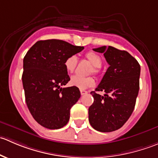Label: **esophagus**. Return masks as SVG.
<instances>
[{
    "instance_id": "esophagus-1",
    "label": "esophagus",
    "mask_w": 158,
    "mask_h": 158,
    "mask_svg": "<svg viewBox=\"0 0 158 158\" xmlns=\"http://www.w3.org/2000/svg\"><path fill=\"white\" fill-rule=\"evenodd\" d=\"M80 93H81V95H86L87 93H88V92H87V91H85V90H80Z\"/></svg>"
}]
</instances>
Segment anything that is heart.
<instances>
[{"mask_svg": "<svg viewBox=\"0 0 158 158\" xmlns=\"http://www.w3.org/2000/svg\"><path fill=\"white\" fill-rule=\"evenodd\" d=\"M85 58L93 66L92 69H91V73H93L94 74H98L99 72V68L101 67L102 59L99 55L95 52H88L85 54ZM77 65V57L76 56H70L67 57L64 62V66L66 71L68 73H73ZM70 85L73 86H76L80 89H85L89 87H92L95 85V80L92 77H81L79 76H73L71 78L69 82Z\"/></svg>", "mask_w": 158, "mask_h": 158, "instance_id": "1", "label": "heart"}]
</instances>
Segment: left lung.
<instances>
[{
  "label": "left lung",
  "instance_id": "obj_1",
  "mask_svg": "<svg viewBox=\"0 0 158 158\" xmlns=\"http://www.w3.org/2000/svg\"><path fill=\"white\" fill-rule=\"evenodd\" d=\"M93 50L104 53L109 67L95 91L91 92L94 102L89 108V123L98 131H114L123 126L135 109L141 66L127 51L110 46Z\"/></svg>",
  "mask_w": 158,
  "mask_h": 158
}]
</instances>
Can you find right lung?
<instances>
[{
  "label": "right lung",
  "instance_id": "1",
  "mask_svg": "<svg viewBox=\"0 0 158 158\" xmlns=\"http://www.w3.org/2000/svg\"><path fill=\"white\" fill-rule=\"evenodd\" d=\"M83 49L60 40H40L23 58L22 82L27 106L44 128L59 129L69 122L70 109L81 94L76 86L61 87L70 80L64 62Z\"/></svg>",
  "mask_w": 158,
  "mask_h": 158
}]
</instances>
